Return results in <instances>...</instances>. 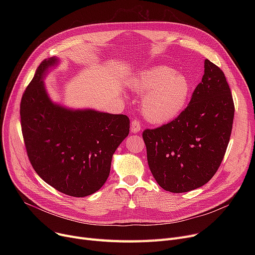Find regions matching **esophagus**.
Listing matches in <instances>:
<instances>
[{
  "instance_id": "obj_1",
  "label": "esophagus",
  "mask_w": 255,
  "mask_h": 255,
  "mask_svg": "<svg viewBox=\"0 0 255 255\" xmlns=\"http://www.w3.org/2000/svg\"><path fill=\"white\" fill-rule=\"evenodd\" d=\"M141 129V124L137 119H133L132 122H131V131L133 133H137L139 132Z\"/></svg>"
}]
</instances>
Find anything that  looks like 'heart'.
I'll return each mask as SVG.
<instances>
[{
  "instance_id": "heart-1",
  "label": "heart",
  "mask_w": 255,
  "mask_h": 255,
  "mask_svg": "<svg viewBox=\"0 0 255 255\" xmlns=\"http://www.w3.org/2000/svg\"><path fill=\"white\" fill-rule=\"evenodd\" d=\"M130 88L139 94L144 118L155 124L176 119L185 110L191 94L189 79L168 66H155L141 71L130 82Z\"/></svg>"
}]
</instances>
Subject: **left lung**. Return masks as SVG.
Listing matches in <instances>:
<instances>
[{"label": "left lung", "instance_id": "8db88e82", "mask_svg": "<svg viewBox=\"0 0 255 255\" xmlns=\"http://www.w3.org/2000/svg\"><path fill=\"white\" fill-rule=\"evenodd\" d=\"M234 115V99L225 75L207 59L202 82L181 115L142 132L149 167L159 186L182 193L208 183L225 155Z\"/></svg>", "mask_w": 255, "mask_h": 255}]
</instances>
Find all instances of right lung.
Here are the masks:
<instances>
[{
	"instance_id": "right-lung-1",
	"label": "right lung",
	"mask_w": 255,
	"mask_h": 255,
	"mask_svg": "<svg viewBox=\"0 0 255 255\" xmlns=\"http://www.w3.org/2000/svg\"><path fill=\"white\" fill-rule=\"evenodd\" d=\"M56 61H42L22 94V137L40 178L66 195L84 197L98 191L109 178L113 155L129 134L130 122L125 115L53 104L42 78Z\"/></svg>"
}]
</instances>
